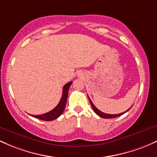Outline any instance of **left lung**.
I'll list each match as a JSON object with an SVG mask.
<instances>
[{
	"instance_id": "8db88e82",
	"label": "left lung",
	"mask_w": 157,
	"mask_h": 157,
	"mask_svg": "<svg viewBox=\"0 0 157 157\" xmlns=\"http://www.w3.org/2000/svg\"><path fill=\"white\" fill-rule=\"evenodd\" d=\"M89 99L90 103H91V107H92V109H93V110H94V112L96 113L98 115V116H100V117H102V118H105V119H112V118H116V117H117L121 116L122 114H123V113H125V112H127V111H129V110H130V109H131V107L130 109H128L127 111H125V112H123V113H118V114H109V113H105L102 112L101 111H100V110H99V109H97V108L95 107V106H94V104H93V102H91V99H90L89 97Z\"/></svg>"
}]
</instances>
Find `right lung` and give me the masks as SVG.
Listing matches in <instances>:
<instances>
[{"label": "right lung", "instance_id": "1", "mask_svg": "<svg viewBox=\"0 0 157 157\" xmlns=\"http://www.w3.org/2000/svg\"><path fill=\"white\" fill-rule=\"evenodd\" d=\"M71 83H72V82H69L63 86V94L60 99V101L59 102L58 105L56 106L55 109L47 113H44V114L32 115V116L37 119H39V120H44V121H52V120H56L57 117H59L63 112L65 108H66V104L68 94V89H69V87Z\"/></svg>", "mask_w": 157, "mask_h": 157}]
</instances>
